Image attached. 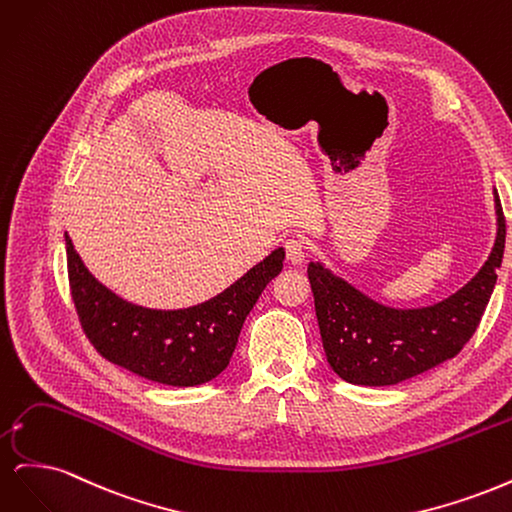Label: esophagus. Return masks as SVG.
Returning <instances> with one entry per match:
<instances>
[{
	"mask_svg": "<svg viewBox=\"0 0 512 512\" xmlns=\"http://www.w3.org/2000/svg\"><path fill=\"white\" fill-rule=\"evenodd\" d=\"M284 250H286V260L292 262V265H301L307 256V245H305V239H301V237L286 239Z\"/></svg>",
	"mask_w": 512,
	"mask_h": 512,
	"instance_id": "obj_1",
	"label": "esophagus"
}]
</instances>
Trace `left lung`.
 Here are the masks:
<instances>
[{
  "mask_svg": "<svg viewBox=\"0 0 512 512\" xmlns=\"http://www.w3.org/2000/svg\"><path fill=\"white\" fill-rule=\"evenodd\" d=\"M498 237L472 280L451 297L427 307L382 305L342 277L309 262L316 318L327 361L335 374L363 386H389L453 359L470 342L498 282L506 243V220L498 192Z\"/></svg>",
  "mask_w": 512,
  "mask_h": 512,
  "instance_id": "obj_1",
  "label": "left lung"
}]
</instances>
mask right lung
I'll return each instance as SVG.
<instances>
[{"instance_id":"1","label":"right lung","mask_w":512,"mask_h":512,"mask_svg":"<svg viewBox=\"0 0 512 512\" xmlns=\"http://www.w3.org/2000/svg\"><path fill=\"white\" fill-rule=\"evenodd\" d=\"M68 280L81 327L106 361L168 386H196L220 376L235 352L247 314L280 275L277 247L218 297L185 309H149L102 286L66 235Z\"/></svg>"}]
</instances>
